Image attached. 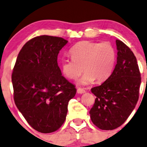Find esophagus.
I'll return each instance as SVG.
<instances>
[{
  "label": "esophagus",
  "instance_id": "1",
  "mask_svg": "<svg viewBox=\"0 0 147 147\" xmlns=\"http://www.w3.org/2000/svg\"><path fill=\"white\" fill-rule=\"evenodd\" d=\"M77 92H78V94H84V93L85 92V90L81 88H78V90H77Z\"/></svg>",
  "mask_w": 147,
  "mask_h": 147
}]
</instances>
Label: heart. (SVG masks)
Listing matches in <instances>:
<instances>
[{
	"label": "heart",
	"instance_id": "1",
	"mask_svg": "<svg viewBox=\"0 0 147 147\" xmlns=\"http://www.w3.org/2000/svg\"><path fill=\"white\" fill-rule=\"evenodd\" d=\"M69 53L72 58L61 59V70L70 80L78 78L84 70L85 72L78 82L80 85H87L94 80L104 82L112 75L115 68L117 53L109 42L81 41L70 49Z\"/></svg>",
	"mask_w": 147,
	"mask_h": 147
}]
</instances>
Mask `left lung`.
Wrapping results in <instances>:
<instances>
[{
  "instance_id": "obj_1",
  "label": "left lung",
  "mask_w": 147,
  "mask_h": 147,
  "mask_svg": "<svg viewBox=\"0 0 147 147\" xmlns=\"http://www.w3.org/2000/svg\"><path fill=\"white\" fill-rule=\"evenodd\" d=\"M117 57L112 75L91 91L96 96L90 118L102 130L120 127L135 108L139 100L141 75L137 58L129 47L116 40Z\"/></svg>"
}]
</instances>
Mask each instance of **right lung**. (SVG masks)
Instances as JSON below:
<instances>
[{
    "mask_svg": "<svg viewBox=\"0 0 147 147\" xmlns=\"http://www.w3.org/2000/svg\"><path fill=\"white\" fill-rule=\"evenodd\" d=\"M67 42L59 37H35L22 47L13 68L15 104L39 132H53L63 125L68 102L76 94L57 64L60 50Z\"/></svg>",
    "mask_w": 147,
    "mask_h": 147,
    "instance_id": "obj_1",
    "label": "right lung"
}]
</instances>
